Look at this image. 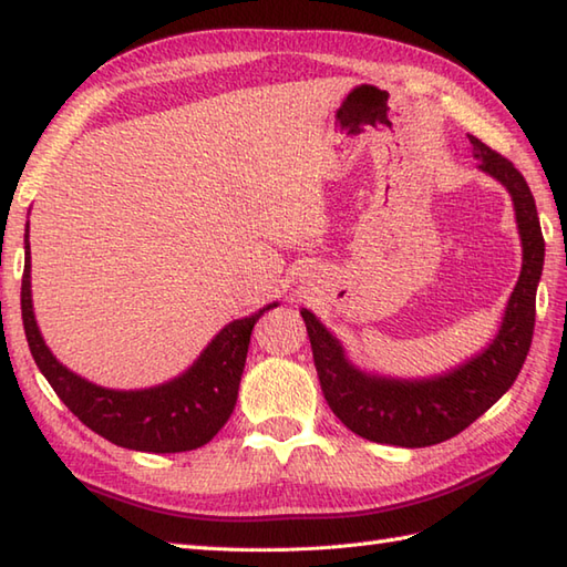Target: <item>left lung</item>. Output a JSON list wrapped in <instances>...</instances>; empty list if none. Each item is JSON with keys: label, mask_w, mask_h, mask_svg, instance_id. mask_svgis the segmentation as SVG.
Masks as SVG:
<instances>
[{"label": "left lung", "mask_w": 567, "mask_h": 567, "mask_svg": "<svg viewBox=\"0 0 567 567\" xmlns=\"http://www.w3.org/2000/svg\"><path fill=\"white\" fill-rule=\"evenodd\" d=\"M467 138L480 171L509 192L522 240L519 280L489 343L436 375L394 378L355 365L346 346L323 327L315 311L299 309L331 412L368 441L424 449L453 439L512 388L532 346L536 290L546 256L536 202L524 175L507 158L475 136Z\"/></svg>", "instance_id": "8db88e82"}]
</instances>
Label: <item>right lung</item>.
I'll return each instance as SVG.
<instances>
[{
  "label": "right lung",
  "mask_w": 567,
  "mask_h": 567,
  "mask_svg": "<svg viewBox=\"0 0 567 567\" xmlns=\"http://www.w3.org/2000/svg\"><path fill=\"white\" fill-rule=\"evenodd\" d=\"M277 302L228 321L185 372L153 388L114 390L72 372L43 341L31 297L29 221L23 234L21 319L31 355L55 394L84 426L128 451L183 453L202 449L234 414L256 321Z\"/></svg>",
  "instance_id": "add662e5"
}]
</instances>
